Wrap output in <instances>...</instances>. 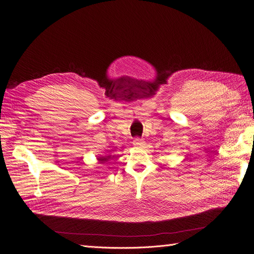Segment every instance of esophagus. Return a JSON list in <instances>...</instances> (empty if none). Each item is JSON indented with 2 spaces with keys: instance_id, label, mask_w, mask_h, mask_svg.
I'll use <instances>...</instances> for the list:
<instances>
[{
  "instance_id": "34e87169",
  "label": "esophagus",
  "mask_w": 254,
  "mask_h": 254,
  "mask_svg": "<svg viewBox=\"0 0 254 254\" xmlns=\"http://www.w3.org/2000/svg\"><path fill=\"white\" fill-rule=\"evenodd\" d=\"M133 145L136 146V147H141V146L144 145V140L140 139V137H135L133 140Z\"/></svg>"
}]
</instances>
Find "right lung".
I'll return each mask as SVG.
<instances>
[{"label":"right lung","instance_id":"1","mask_svg":"<svg viewBox=\"0 0 254 254\" xmlns=\"http://www.w3.org/2000/svg\"><path fill=\"white\" fill-rule=\"evenodd\" d=\"M109 159H110V156H108V157H101V158H98V161L101 163H106Z\"/></svg>","mask_w":254,"mask_h":254}]
</instances>
